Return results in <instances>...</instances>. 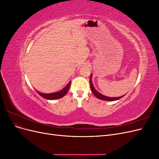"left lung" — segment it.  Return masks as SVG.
<instances>
[{"mask_svg":"<svg viewBox=\"0 0 159 159\" xmlns=\"http://www.w3.org/2000/svg\"><path fill=\"white\" fill-rule=\"evenodd\" d=\"M91 74L90 75V80H89V82H90V88L91 89V91H92L93 93L94 94V95L95 96L96 98L99 99H102V100H104V101H109V102H111V101H116L118 100L119 99H121V98H123L124 95L122 96H120V97H116V98H110V97H107V96H105L104 95H102V93H100L99 92L96 90L93 85L92 84V81H91Z\"/></svg>","mask_w":159,"mask_h":159,"instance_id":"1","label":"left lung"}]
</instances>
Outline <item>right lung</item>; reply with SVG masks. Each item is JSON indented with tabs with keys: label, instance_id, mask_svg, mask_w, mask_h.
Masks as SVG:
<instances>
[{
	"label": "right lung",
	"instance_id": "1",
	"mask_svg": "<svg viewBox=\"0 0 159 159\" xmlns=\"http://www.w3.org/2000/svg\"><path fill=\"white\" fill-rule=\"evenodd\" d=\"M70 85H71V81H70V82L67 84V85L64 88L61 89L59 91H57V92L51 93H42L38 92V93L40 96H42V98H44V99H50V100L57 99L61 98H63L64 95H66V94L68 93V91L70 88Z\"/></svg>",
	"mask_w": 159,
	"mask_h": 159
}]
</instances>
